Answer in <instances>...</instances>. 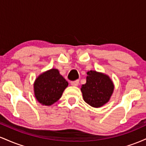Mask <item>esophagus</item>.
<instances>
[{"mask_svg": "<svg viewBox=\"0 0 146 146\" xmlns=\"http://www.w3.org/2000/svg\"><path fill=\"white\" fill-rule=\"evenodd\" d=\"M71 84L73 86H77L79 84V80H75V81H71Z\"/></svg>", "mask_w": 146, "mask_h": 146, "instance_id": "esophagus-1", "label": "esophagus"}]
</instances>
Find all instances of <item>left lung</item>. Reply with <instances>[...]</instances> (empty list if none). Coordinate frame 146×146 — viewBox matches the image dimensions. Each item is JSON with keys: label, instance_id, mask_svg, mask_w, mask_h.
I'll use <instances>...</instances> for the list:
<instances>
[{"label": "left lung", "instance_id": "obj_1", "mask_svg": "<svg viewBox=\"0 0 146 146\" xmlns=\"http://www.w3.org/2000/svg\"><path fill=\"white\" fill-rule=\"evenodd\" d=\"M113 90L109 76L95 71L87 72L86 83L81 87L84 102L94 108H100L109 101Z\"/></svg>", "mask_w": 146, "mask_h": 146}]
</instances>
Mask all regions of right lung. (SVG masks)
<instances>
[{
	"label": "right lung",
	"mask_w": 146,
	"mask_h": 146,
	"mask_svg": "<svg viewBox=\"0 0 146 146\" xmlns=\"http://www.w3.org/2000/svg\"><path fill=\"white\" fill-rule=\"evenodd\" d=\"M68 84L58 69L51 68L36 78L33 84L35 97L42 105L51 106L61 98Z\"/></svg>",
	"instance_id": "right-lung-1"
}]
</instances>
